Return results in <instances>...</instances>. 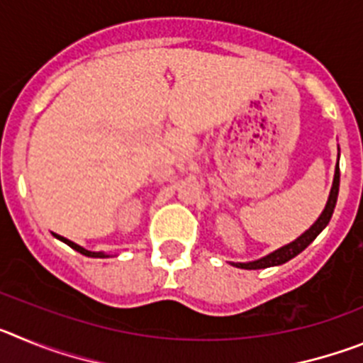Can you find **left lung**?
Listing matches in <instances>:
<instances>
[{"mask_svg": "<svg viewBox=\"0 0 363 363\" xmlns=\"http://www.w3.org/2000/svg\"><path fill=\"white\" fill-rule=\"evenodd\" d=\"M338 189H340V167L336 163L335 169V179H333V187H331V194H329V200H327L325 209L323 213L320 214V218L314 221L313 225L306 230V233L301 234L300 238H296L294 242L287 243V245L280 247L278 251L271 252V255L264 256V258L255 259V262H249V264H233L240 269H265V267H274V265H281L285 262H289L291 258L300 255L303 249H306L309 243H313V240L322 233L323 229L327 227L329 220H331L333 213H335L336 207V200H338Z\"/></svg>", "mask_w": 363, "mask_h": 363, "instance_id": "left-lung-1", "label": "left lung"}]
</instances>
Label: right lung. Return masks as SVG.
Here are the masks:
<instances>
[{"mask_svg": "<svg viewBox=\"0 0 363 363\" xmlns=\"http://www.w3.org/2000/svg\"><path fill=\"white\" fill-rule=\"evenodd\" d=\"M56 238H57V240H62L63 243H67V245H69V247H72L74 251L82 252V255H85V256H91V258H108V255H105V252H92V251H86V249H83V247H79L78 243L70 242V240L63 238V236H57V234H56Z\"/></svg>", "mask_w": 363, "mask_h": 363, "instance_id": "1", "label": "right lung"}]
</instances>
